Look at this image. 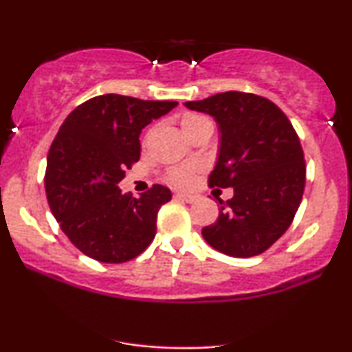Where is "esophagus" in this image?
Returning a JSON list of instances; mask_svg holds the SVG:
<instances>
[{
  "mask_svg": "<svg viewBox=\"0 0 352 352\" xmlns=\"http://www.w3.org/2000/svg\"><path fill=\"white\" fill-rule=\"evenodd\" d=\"M177 197L182 200L188 201V204H192V201L197 200V195H192V193H185V192H177Z\"/></svg>",
  "mask_w": 352,
  "mask_h": 352,
  "instance_id": "esophagus-1",
  "label": "esophagus"
}]
</instances>
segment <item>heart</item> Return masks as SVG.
Segmentation results:
<instances>
[{
    "label": "heart",
    "mask_w": 352,
    "mask_h": 352,
    "mask_svg": "<svg viewBox=\"0 0 352 352\" xmlns=\"http://www.w3.org/2000/svg\"><path fill=\"white\" fill-rule=\"evenodd\" d=\"M210 122L207 117L200 114H193V112H187L180 117V125L184 129V132L187 135L195 132L197 129H200L201 125ZM193 172H195V167L193 165H179V167H172L170 170L167 172V179L172 182V184L177 185H185L188 184L190 179H192Z\"/></svg>",
    "instance_id": "b5f03b06"
}]
</instances>
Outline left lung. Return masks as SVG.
<instances>
[{
    "label": "left lung",
    "mask_w": 352,
    "mask_h": 352,
    "mask_svg": "<svg viewBox=\"0 0 352 352\" xmlns=\"http://www.w3.org/2000/svg\"><path fill=\"white\" fill-rule=\"evenodd\" d=\"M185 106L215 117L221 145L208 185L235 192L220 200L215 223L201 228L205 241L235 258L266 252L289 228L305 192L296 131L276 104L252 92H220Z\"/></svg>",
    "instance_id": "8db88e82"
}]
</instances>
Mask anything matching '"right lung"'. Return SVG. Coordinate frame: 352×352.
Returning a JSON list of instances; mask_svg holds the SVG:
<instances>
[{
	"mask_svg": "<svg viewBox=\"0 0 352 352\" xmlns=\"http://www.w3.org/2000/svg\"><path fill=\"white\" fill-rule=\"evenodd\" d=\"M175 100L106 94L78 106L60 125L47 153V204L71 243L92 260L125 263L152 243L157 212L172 199L152 185L134 199L117 187L140 159L139 135Z\"/></svg>",
	"mask_w": 352,
	"mask_h": 352,
	"instance_id": "right-lung-1",
	"label": "right lung"
}]
</instances>
